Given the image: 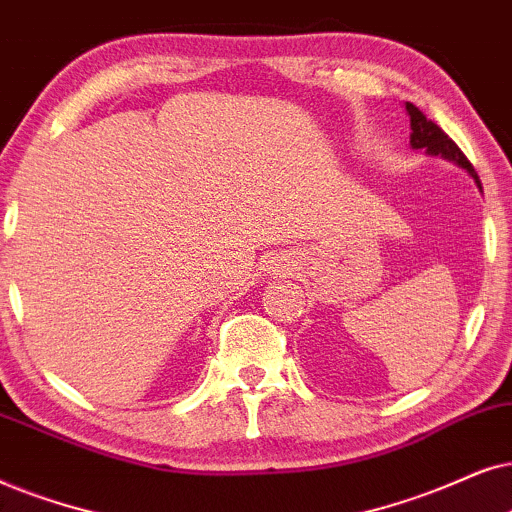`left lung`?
Listing matches in <instances>:
<instances>
[{"label": "left lung", "instance_id": "8db88e82", "mask_svg": "<svg viewBox=\"0 0 512 512\" xmlns=\"http://www.w3.org/2000/svg\"><path fill=\"white\" fill-rule=\"evenodd\" d=\"M407 112H410V121H412V135H410V145L414 149H426L428 154H435V156H445V159L454 161L456 166L466 168L470 177H473L475 182H478V187L482 189L480 185V177L478 173H475L473 163H470L466 159V154L461 152L459 147H456V142L449 138V135L442 131V128L438 124H433L431 119H426V114L421 112L419 107H414L412 102H407Z\"/></svg>", "mask_w": 512, "mask_h": 512}]
</instances>
